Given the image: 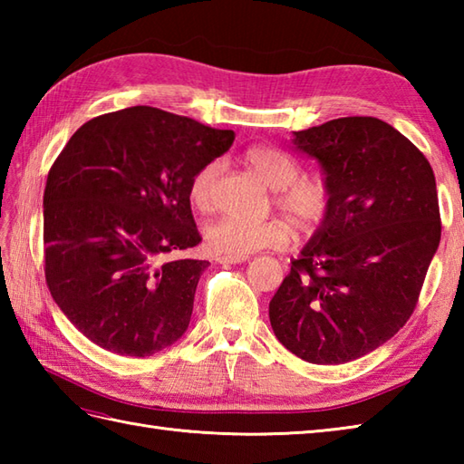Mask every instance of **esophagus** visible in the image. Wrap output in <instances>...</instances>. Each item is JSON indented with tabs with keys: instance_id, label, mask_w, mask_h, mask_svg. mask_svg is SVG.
Instances as JSON below:
<instances>
[{
	"instance_id": "esophagus-1",
	"label": "esophagus",
	"mask_w": 464,
	"mask_h": 464,
	"mask_svg": "<svg viewBox=\"0 0 464 464\" xmlns=\"http://www.w3.org/2000/svg\"><path fill=\"white\" fill-rule=\"evenodd\" d=\"M247 257H217V263L221 265H237V263H243Z\"/></svg>"
}]
</instances>
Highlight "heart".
Returning <instances> with one entry per match:
<instances>
[{"label": "heart", "instance_id": "obj_1", "mask_svg": "<svg viewBox=\"0 0 464 464\" xmlns=\"http://www.w3.org/2000/svg\"><path fill=\"white\" fill-rule=\"evenodd\" d=\"M245 163L275 191L273 203L301 233H313L329 219L333 189L323 179H299V163L289 153L271 145H253ZM221 163L199 167L189 181V199L197 209L207 211L215 201L217 177ZM283 219L247 221L239 217H219L205 227V241L219 257H247L269 247H283L291 237V227Z\"/></svg>", "mask_w": 464, "mask_h": 464}]
</instances>
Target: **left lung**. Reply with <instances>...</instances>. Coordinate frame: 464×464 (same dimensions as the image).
Segmentation results:
<instances>
[{
    "label": "left lung",
    "mask_w": 464,
    "mask_h": 464,
    "mask_svg": "<svg viewBox=\"0 0 464 464\" xmlns=\"http://www.w3.org/2000/svg\"><path fill=\"white\" fill-rule=\"evenodd\" d=\"M317 160L333 209L269 303L275 337L299 359L362 357L409 321L440 241L432 167L377 117H339L293 131Z\"/></svg>",
    "instance_id": "1"
}]
</instances>
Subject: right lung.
<instances>
[{
    "instance_id": "add662e5",
    "label": "right lung",
    "mask_w": 464,
    "mask_h": 464,
    "mask_svg": "<svg viewBox=\"0 0 464 464\" xmlns=\"http://www.w3.org/2000/svg\"><path fill=\"white\" fill-rule=\"evenodd\" d=\"M231 130L135 105L83 123L47 175L45 281L57 307L102 349L151 357L189 327L209 261L189 181L229 150Z\"/></svg>"
}]
</instances>
